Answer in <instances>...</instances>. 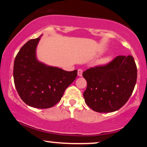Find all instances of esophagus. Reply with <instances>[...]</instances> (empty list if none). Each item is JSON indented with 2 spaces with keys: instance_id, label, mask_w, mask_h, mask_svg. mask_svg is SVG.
Returning <instances> with one entry per match:
<instances>
[{
  "instance_id": "34e87169",
  "label": "esophagus",
  "mask_w": 147,
  "mask_h": 147,
  "mask_svg": "<svg viewBox=\"0 0 147 147\" xmlns=\"http://www.w3.org/2000/svg\"><path fill=\"white\" fill-rule=\"evenodd\" d=\"M82 73H83V70H82V69H79L78 71H77V74H78V76H79V77H82Z\"/></svg>"
}]
</instances>
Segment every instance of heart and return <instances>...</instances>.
Returning <instances> with one entry per match:
<instances>
[{"label":"heart","mask_w":147,"mask_h":147,"mask_svg":"<svg viewBox=\"0 0 147 147\" xmlns=\"http://www.w3.org/2000/svg\"><path fill=\"white\" fill-rule=\"evenodd\" d=\"M111 57H105L99 61V65H106L111 61Z\"/></svg>","instance_id":"obj_1"}]
</instances>
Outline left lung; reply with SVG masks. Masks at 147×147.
Segmentation results:
<instances>
[{"instance_id":"left-lung-1","label":"left lung","mask_w":147,"mask_h":147,"mask_svg":"<svg viewBox=\"0 0 147 147\" xmlns=\"http://www.w3.org/2000/svg\"><path fill=\"white\" fill-rule=\"evenodd\" d=\"M87 82L86 104L98 113L119 110L129 100L137 80V67L132 56H117L106 65L83 72Z\"/></svg>"}]
</instances>
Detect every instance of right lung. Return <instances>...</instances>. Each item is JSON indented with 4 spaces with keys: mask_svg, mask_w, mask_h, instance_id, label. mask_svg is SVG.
<instances>
[{
    "mask_svg": "<svg viewBox=\"0 0 147 147\" xmlns=\"http://www.w3.org/2000/svg\"><path fill=\"white\" fill-rule=\"evenodd\" d=\"M40 37L30 40L20 49L15 57L13 76L16 90L25 104L48 109L61 100L77 77V70L65 71L38 61L36 49Z\"/></svg>",
    "mask_w": 147,
    "mask_h": 147,
    "instance_id": "add662e5",
    "label": "right lung"
}]
</instances>
